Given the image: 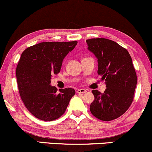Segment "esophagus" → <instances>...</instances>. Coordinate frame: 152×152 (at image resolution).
<instances>
[{"label": "esophagus", "instance_id": "esophagus-1", "mask_svg": "<svg viewBox=\"0 0 152 152\" xmlns=\"http://www.w3.org/2000/svg\"><path fill=\"white\" fill-rule=\"evenodd\" d=\"M86 92H87V91L84 88L78 89L77 91V94H85V93H86Z\"/></svg>", "mask_w": 152, "mask_h": 152}]
</instances>
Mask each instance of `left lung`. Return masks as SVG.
Returning <instances> with one entry per match:
<instances>
[{
  "instance_id": "1",
  "label": "left lung",
  "mask_w": 152,
  "mask_h": 152,
  "mask_svg": "<svg viewBox=\"0 0 152 152\" xmlns=\"http://www.w3.org/2000/svg\"><path fill=\"white\" fill-rule=\"evenodd\" d=\"M86 43L98 59V75L107 87L103 94L93 90L94 101L90 110L99 120H113L123 115L133 100L137 76L131 56L125 48L109 39H89Z\"/></svg>"
}]
</instances>
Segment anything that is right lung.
<instances>
[{"label":"right lung","mask_w":152,"mask_h":152,"mask_svg":"<svg viewBox=\"0 0 152 152\" xmlns=\"http://www.w3.org/2000/svg\"><path fill=\"white\" fill-rule=\"evenodd\" d=\"M77 41L43 42L25 49L16 70L21 99L32 115L44 121L61 117L75 94L73 88L50 86L51 75L61 70L64 58L75 48Z\"/></svg>","instance_id":"add662e5"}]
</instances>
